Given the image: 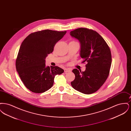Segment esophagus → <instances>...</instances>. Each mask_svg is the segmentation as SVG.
<instances>
[{"instance_id":"34e87169","label":"esophagus","mask_w":131,"mask_h":131,"mask_svg":"<svg viewBox=\"0 0 131 131\" xmlns=\"http://www.w3.org/2000/svg\"><path fill=\"white\" fill-rule=\"evenodd\" d=\"M71 69L70 68H65L64 69V72L65 73H68L71 71Z\"/></svg>"}]
</instances>
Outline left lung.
I'll return each instance as SVG.
<instances>
[{
	"label": "left lung",
	"instance_id": "8db88e82",
	"mask_svg": "<svg viewBox=\"0 0 131 131\" xmlns=\"http://www.w3.org/2000/svg\"><path fill=\"white\" fill-rule=\"evenodd\" d=\"M70 35L80 41L81 57L84 59L83 63H87L84 72L73 70L75 79L71 85L82 93H93L103 85L110 74L112 60L110 48L103 38L93 30L79 28L71 31Z\"/></svg>",
	"mask_w": 131,
	"mask_h": 131
}]
</instances>
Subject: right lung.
I'll use <instances>...</instances> for the list:
<instances>
[{"mask_svg":"<svg viewBox=\"0 0 131 131\" xmlns=\"http://www.w3.org/2000/svg\"><path fill=\"white\" fill-rule=\"evenodd\" d=\"M67 31L49 29L33 32L23 41L16 60V68L25 87L41 93L52 86L55 75L64 72L58 66L46 67L45 58Z\"/></svg>","mask_w":131,"mask_h":131,"instance_id":"add662e5","label":"right lung"}]
</instances>
